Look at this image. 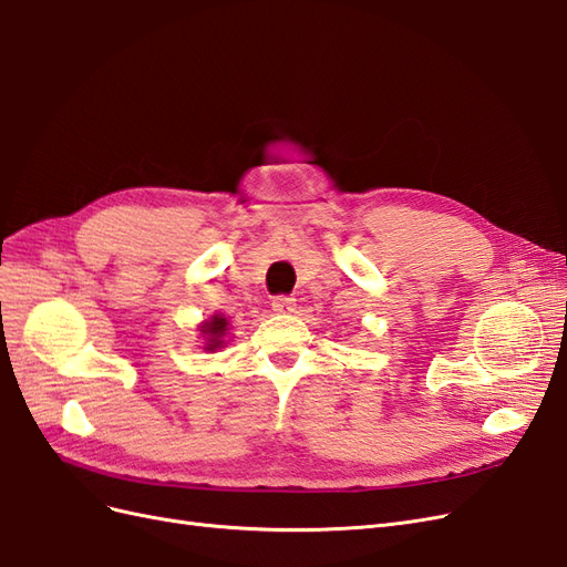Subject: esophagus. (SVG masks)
<instances>
[{"instance_id":"1","label":"esophagus","mask_w":567,"mask_h":567,"mask_svg":"<svg viewBox=\"0 0 567 567\" xmlns=\"http://www.w3.org/2000/svg\"><path fill=\"white\" fill-rule=\"evenodd\" d=\"M270 306H272V310H276V313H291V310H295V306H297V299L295 297H276Z\"/></svg>"}]
</instances>
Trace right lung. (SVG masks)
<instances>
[{
  "label": "right lung",
  "instance_id": "obj_1",
  "mask_svg": "<svg viewBox=\"0 0 567 567\" xmlns=\"http://www.w3.org/2000/svg\"><path fill=\"white\" fill-rule=\"evenodd\" d=\"M199 332L205 337V349L207 351H216L224 349V337L228 334V320L224 316H212L209 320H205L199 324Z\"/></svg>",
  "mask_w": 567,
  "mask_h": 567
}]
</instances>
